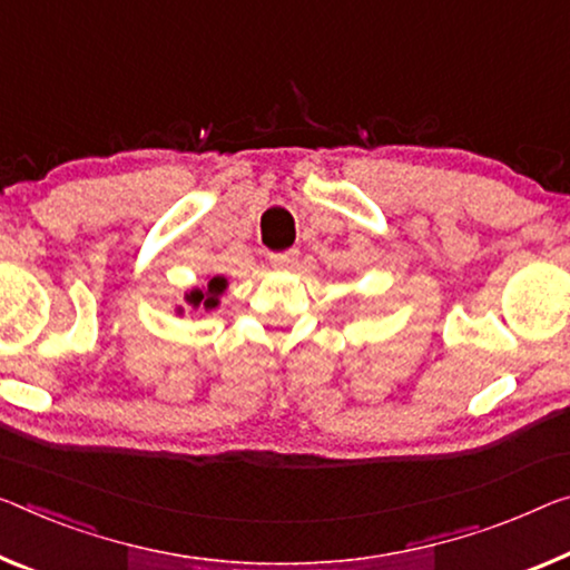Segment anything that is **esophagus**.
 Returning <instances> with one entry per match:
<instances>
[{
	"mask_svg": "<svg viewBox=\"0 0 570 570\" xmlns=\"http://www.w3.org/2000/svg\"><path fill=\"white\" fill-rule=\"evenodd\" d=\"M295 257H297V252H295V249H287V252H273V255H269V259H273V265H275V267H287V265H293Z\"/></svg>",
	"mask_w": 570,
	"mask_h": 570,
	"instance_id": "esophagus-1",
	"label": "esophagus"
}]
</instances>
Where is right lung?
I'll return each mask as SVG.
<instances>
[{"instance_id":"add662e5","label":"right lung","mask_w":570,"mask_h":570,"mask_svg":"<svg viewBox=\"0 0 570 570\" xmlns=\"http://www.w3.org/2000/svg\"><path fill=\"white\" fill-rule=\"evenodd\" d=\"M224 287H226V279L224 277H214L212 283H208V291L204 293V291H190L186 297H188V303L194 305V308H198V305H204L206 311H212V308H216L218 305V295L224 293Z\"/></svg>"}]
</instances>
